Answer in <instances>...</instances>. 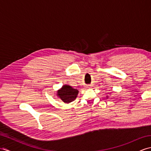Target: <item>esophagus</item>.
<instances>
[{
	"label": "esophagus",
	"instance_id": "1",
	"mask_svg": "<svg viewBox=\"0 0 151 151\" xmlns=\"http://www.w3.org/2000/svg\"><path fill=\"white\" fill-rule=\"evenodd\" d=\"M87 87H88V88H89V87H90V86H87Z\"/></svg>",
	"mask_w": 151,
	"mask_h": 151
}]
</instances>
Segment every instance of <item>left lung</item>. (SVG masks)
Here are the masks:
<instances>
[{
	"mask_svg": "<svg viewBox=\"0 0 151 151\" xmlns=\"http://www.w3.org/2000/svg\"><path fill=\"white\" fill-rule=\"evenodd\" d=\"M107 98H108V97H107Z\"/></svg>",
	"mask_w": 151,
	"mask_h": 151,
	"instance_id": "obj_1",
	"label": "left lung"
}]
</instances>
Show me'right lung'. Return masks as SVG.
<instances>
[{"label":"right lung","instance_id":"1","mask_svg":"<svg viewBox=\"0 0 151 151\" xmlns=\"http://www.w3.org/2000/svg\"><path fill=\"white\" fill-rule=\"evenodd\" d=\"M78 93V89L73 88L70 86L64 85L57 91V95L65 103H69L75 101Z\"/></svg>","mask_w":151,"mask_h":151}]
</instances>
